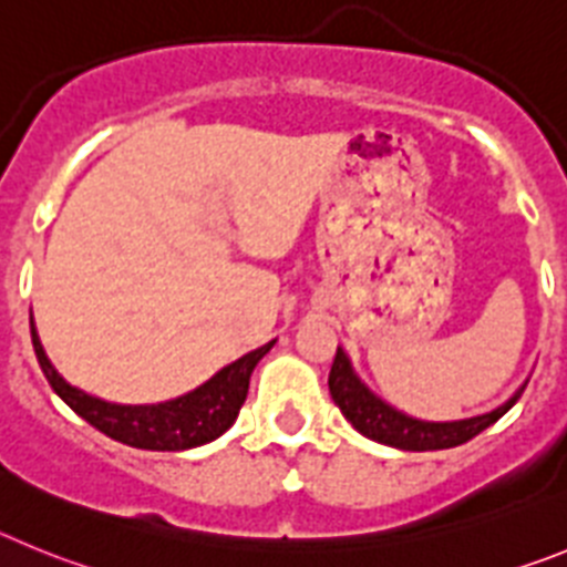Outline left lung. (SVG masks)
Listing matches in <instances>:
<instances>
[{
    "label": "left lung",
    "mask_w": 567,
    "mask_h": 567,
    "mask_svg": "<svg viewBox=\"0 0 567 567\" xmlns=\"http://www.w3.org/2000/svg\"><path fill=\"white\" fill-rule=\"evenodd\" d=\"M328 386L336 406L341 410V415L353 423L361 435L370 437V441L375 443H384V446L404 449V452H435V449H452L472 441L474 435H481V432L488 430L494 421H499V417L506 415V412L517 404V398L523 395L525 390L523 384L512 398H508L506 404L486 412V415L443 423L417 421V417L398 412L395 406L381 401L379 395H372V392L361 384V379L355 375L353 364H350V359H347L341 347L336 350Z\"/></svg>",
    "instance_id": "8db88e82"
}]
</instances>
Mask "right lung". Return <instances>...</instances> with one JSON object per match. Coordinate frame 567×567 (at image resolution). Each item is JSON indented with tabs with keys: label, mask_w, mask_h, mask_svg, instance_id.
<instances>
[{
	"label": "right lung",
	"mask_w": 567,
	"mask_h": 567,
	"mask_svg": "<svg viewBox=\"0 0 567 567\" xmlns=\"http://www.w3.org/2000/svg\"><path fill=\"white\" fill-rule=\"evenodd\" d=\"M30 336H33L35 359H39L44 379L50 381L55 395L75 415L84 417L86 423H93L95 430L104 432L112 441L135 449H150V452H183V449L203 446V443L220 437L237 421L239 406L246 404L248 381H251L254 367L274 347V341L257 347V350L246 353L243 359L223 367L206 384L175 398V401L130 406L110 404V401L86 395L79 386H70L68 381L61 379L55 367L50 364L48 353H44L39 333H35L33 313H30Z\"/></svg>",
	"instance_id": "add662e5"
}]
</instances>
